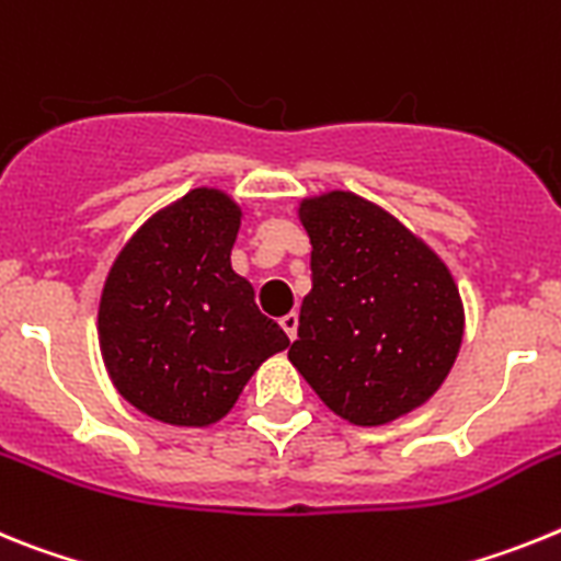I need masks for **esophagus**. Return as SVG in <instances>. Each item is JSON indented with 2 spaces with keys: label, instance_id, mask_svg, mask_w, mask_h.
Here are the masks:
<instances>
[{
  "label": "esophagus",
  "instance_id": "34e87169",
  "mask_svg": "<svg viewBox=\"0 0 561 561\" xmlns=\"http://www.w3.org/2000/svg\"><path fill=\"white\" fill-rule=\"evenodd\" d=\"M279 324H282V330H285V333H287V339L294 341L296 339V330H299V316H296L294 310H290V313L282 316Z\"/></svg>",
  "mask_w": 561,
  "mask_h": 561
}]
</instances>
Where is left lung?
Instances as JSON below:
<instances>
[{"instance_id":"8db88e82","label":"left lung","mask_w":561,"mask_h":561,"mask_svg":"<svg viewBox=\"0 0 561 561\" xmlns=\"http://www.w3.org/2000/svg\"><path fill=\"white\" fill-rule=\"evenodd\" d=\"M313 287L287 358L330 412L383 426L423 407L462 344L460 290L401 220L353 192L299 203Z\"/></svg>"}]
</instances>
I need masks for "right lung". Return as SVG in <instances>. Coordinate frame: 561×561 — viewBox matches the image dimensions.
Here are the masks:
<instances>
[{
	"label": "right lung",
	"mask_w": 561,
	"mask_h": 561,
	"mask_svg": "<svg viewBox=\"0 0 561 561\" xmlns=\"http://www.w3.org/2000/svg\"><path fill=\"white\" fill-rule=\"evenodd\" d=\"M242 208L192 188L121 248L99 305L104 367L124 401L172 426H211L251 375L290 344L233 274Z\"/></svg>",
	"instance_id": "right-lung-1"
}]
</instances>
